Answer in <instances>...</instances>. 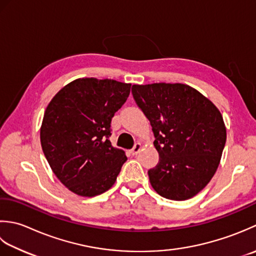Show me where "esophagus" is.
I'll return each mask as SVG.
<instances>
[{
  "label": "esophagus",
  "instance_id": "34e87169",
  "mask_svg": "<svg viewBox=\"0 0 256 256\" xmlns=\"http://www.w3.org/2000/svg\"><path fill=\"white\" fill-rule=\"evenodd\" d=\"M142 144H140V142H137V144H136L134 146V148L132 149V156L138 154H139V151L142 150Z\"/></svg>",
  "mask_w": 256,
  "mask_h": 256
}]
</instances>
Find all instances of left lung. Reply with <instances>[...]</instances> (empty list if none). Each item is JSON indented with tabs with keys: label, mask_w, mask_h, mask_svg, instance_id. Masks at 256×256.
Wrapping results in <instances>:
<instances>
[{
	"label": "left lung",
	"mask_w": 256,
	"mask_h": 256,
	"mask_svg": "<svg viewBox=\"0 0 256 256\" xmlns=\"http://www.w3.org/2000/svg\"><path fill=\"white\" fill-rule=\"evenodd\" d=\"M137 106L150 122L159 162L150 184L166 199H190L214 176L226 140L223 117L213 102L184 84L132 85Z\"/></svg>",
	"instance_id": "1"
}]
</instances>
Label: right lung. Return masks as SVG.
<instances>
[{"label":"right lung","instance_id":"right-lung-1","mask_svg":"<svg viewBox=\"0 0 256 256\" xmlns=\"http://www.w3.org/2000/svg\"><path fill=\"white\" fill-rule=\"evenodd\" d=\"M132 84L82 78L56 94L40 127L42 149L66 188L82 196L110 189L127 157L114 148L112 119L126 102Z\"/></svg>","mask_w":256,"mask_h":256}]
</instances>
